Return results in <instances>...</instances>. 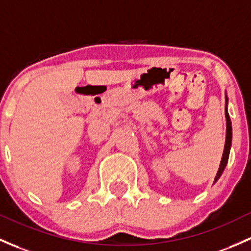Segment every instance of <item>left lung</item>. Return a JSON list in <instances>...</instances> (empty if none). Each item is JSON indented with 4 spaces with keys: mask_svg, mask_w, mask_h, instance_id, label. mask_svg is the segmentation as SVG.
I'll use <instances>...</instances> for the list:
<instances>
[{
    "mask_svg": "<svg viewBox=\"0 0 251 251\" xmlns=\"http://www.w3.org/2000/svg\"><path fill=\"white\" fill-rule=\"evenodd\" d=\"M226 100V104H225V117H226V141H225V148H224V152H223V157H221V162L220 166H219V171L216 173L214 183L218 181V179L220 178L221 174H223L224 170H225L226 165H227L228 161V155H230V149H231V143H232V125H231V119L230 115H228L227 112V95L225 96Z\"/></svg>",
    "mask_w": 251,
    "mask_h": 251,
    "instance_id": "obj_1",
    "label": "left lung"
}]
</instances>
